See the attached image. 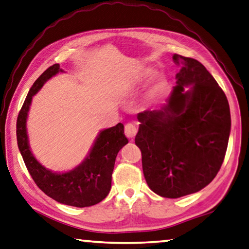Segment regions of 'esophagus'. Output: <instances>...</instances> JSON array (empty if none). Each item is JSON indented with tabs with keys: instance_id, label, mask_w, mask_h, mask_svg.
Returning <instances> with one entry per match:
<instances>
[{
	"instance_id": "1",
	"label": "esophagus",
	"mask_w": 249,
	"mask_h": 249,
	"mask_svg": "<svg viewBox=\"0 0 249 249\" xmlns=\"http://www.w3.org/2000/svg\"><path fill=\"white\" fill-rule=\"evenodd\" d=\"M124 133L126 135V137L129 138V139H133L137 134V127L133 123L126 124L125 128H124Z\"/></svg>"
}]
</instances>
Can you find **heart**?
Here are the masks:
<instances>
[{
    "label": "heart",
    "mask_w": 249,
    "mask_h": 249,
    "mask_svg": "<svg viewBox=\"0 0 249 249\" xmlns=\"http://www.w3.org/2000/svg\"><path fill=\"white\" fill-rule=\"evenodd\" d=\"M151 74H152V70H150V69L143 70L142 71H140V73L136 76V77L134 78L133 83H130V86L134 87V86L143 83L144 80H147L149 77H150ZM161 87H162V81H158L156 87H155V91H158V90H159Z\"/></svg>",
    "instance_id": "obj_1"
}]
</instances>
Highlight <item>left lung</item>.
Instances as JSON below:
<instances>
[{
    "mask_svg": "<svg viewBox=\"0 0 249 249\" xmlns=\"http://www.w3.org/2000/svg\"><path fill=\"white\" fill-rule=\"evenodd\" d=\"M173 61L180 71L168 102L138 113L135 137L149 188L165 198L197 193L212 182L231 132L227 96L206 67L178 54Z\"/></svg>",
    "mask_w": 249,
    "mask_h": 249,
    "instance_id": "obj_1",
    "label": "left lung"
}]
</instances>
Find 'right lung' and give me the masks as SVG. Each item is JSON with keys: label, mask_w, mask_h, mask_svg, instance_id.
Segmentation results:
<instances>
[{"label": "right lung", "mask_w": 249, "mask_h": 249, "mask_svg": "<svg viewBox=\"0 0 249 249\" xmlns=\"http://www.w3.org/2000/svg\"><path fill=\"white\" fill-rule=\"evenodd\" d=\"M62 71L58 64L50 66L30 88L17 117V143L27 170L46 195L67 206L90 207L102 201L109 194L115 158L128 140L125 137L122 123L101 130L87 158L75 169L65 173L50 171L36 159L30 150L26 128L31 100L47 80Z\"/></svg>", "instance_id": "right-lung-1"}]
</instances>
